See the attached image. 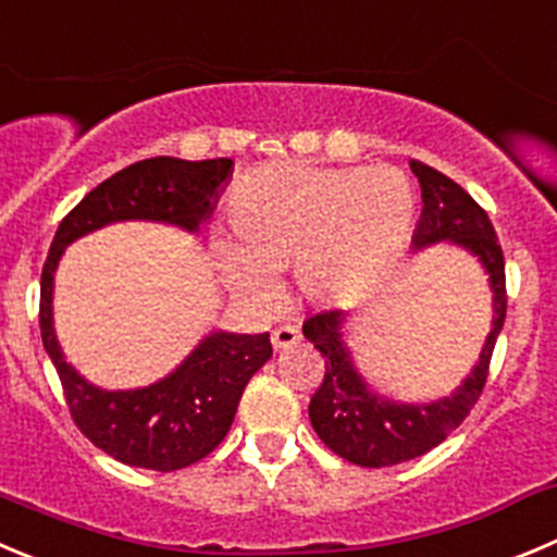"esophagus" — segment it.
Here are the masks:
<instances>
[{
    "label": "esophagus",
    "mask_w": 557,
    "mask_h": 557,
    "mask_svg": "<svg viewBox=\"0 0 557 557\" xmlns=\"http://www.w3.org/2000/svg\"><path fill=\"white\" fill-rule=\"evenodd\" d=\"M302 341V332L296 330V326H290V324H280V326H274V332H272V346L277 351H283V349H290V346H296V343Z\"/></svg>",
    "instance_id": "1"
}]
</instances>
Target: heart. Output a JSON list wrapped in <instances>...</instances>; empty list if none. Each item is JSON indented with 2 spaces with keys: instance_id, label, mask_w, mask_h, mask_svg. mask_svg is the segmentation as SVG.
<instances>
[{
  "instance_id": "obj_1",
  "label": "heart",
  "mask_w": 557,
  "mask_h": 557,
  "mask_svg": "<svg viewBox=\"0 0 557 557\" xmlns=\"http://www.w3.org/2000/svg\"><path fill=\"white\" fill-rule=\"evenodd\" d=\"M414 195L393 168H321L283 161L242 178L227 202L233 244L220 269L247 299L272 294L274 272L294 269L313 302L360 294L412 227Z\"/></svg>"
}]
</instances>
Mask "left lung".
I'll use <instances>...</instances> for the list:
<instances>
[{
	"label": "left lung",
	"mask_w": 557,
	"mask_h": 557,
	"mask_svg": "<svg viewBox=\"0 0 557 557\" xmlns=\"http://www.w3.org/2000/svg\"><path fill=\"white\" fill-rule=\"evenodd\" d=\"M409 168L418 175L423 195V214L412 238L414 249L454 242L478 255L495 294V319L470 376L454 396L431 404L387 401L368 387L343 343V310H321L305 321V337L324 357V379L310 398V423L326 448L360 467L401 465L445 443L481 398L495 341L506 321V258L486 211L440 170L414 159Z\"/></svg>",
	"instance_id": "obj_1"
}]
</instances>
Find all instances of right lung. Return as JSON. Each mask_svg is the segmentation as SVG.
Wrapping results in <instances>:
<instances>
[{
    "label": "right lung",
    "instance_id": "1",
    "mask_svg": "<svg viewBox=\"0 0 557 557\" xmlns=\"http://www.w3.org/2000/svg\"><path fill=\"white\" fill-rule=\"evenodd\" d=\"M233 159L156 156L114 173L71 208L40 274V337L60 373L76 429L128 467L173 472L206 459L225 440L252 373L272 357L269 332H211L170 376L139 389H101L67 366L51 324V290L62 249L109 222L153 220L197 231L216 206Z\"/></svg>",
    "mask_w": 557,
    "mask_h": 557
}]
</instances>
